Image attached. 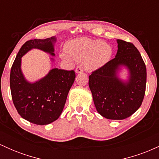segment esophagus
<instances>
[{"label":"esophagus","mask_w":159,"mask_h":159,"mask_svg":"<svg viewBox=\"0 0 159 159\" xmlns=\"http://www.w3.org/2000/svg\"><path fill=\"white\" fill-rule=\"evenodd\" d=\"M81 72H83V69H82L81 66H78L77 68L75 69V73L78 74V73H81Z\"/></svg>","instance_id":"esophagus-1"}]
</instances>
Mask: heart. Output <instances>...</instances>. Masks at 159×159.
I'll use <instances>...</instances> for the list:
<instances>
[{"mask_svg":"<svg viewBox=\"0 0 159 159\" xmlns=\"http://www.w3.org/2000/svg\"><path fill=\"white\" fill-rule=\"evenodd\" d=\"M66 53L61 54V57L66 61L74 59L83 61L86 70L94 72L103 67L110 61L113 49L109 43L87 37L77 38L67 42L65 45Z\"/></svg>","mask_w":159,"mask_h":159,"instance_id":"heart-1","label":"heart"}]
</instances>
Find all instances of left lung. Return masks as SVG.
Returning <instances> with one entry per match:
<instances>
[{
    "label": "left lung",
    "mask_w": 159,
    "mask_h": 159,
    "mask_svg": "<svg viewBox=\"0 0 159 159\" xmlns=\"http://www.w3.org/2000/svg\"><path fill=\"white\" fill-rule=\"evenodd\" d=\"M113 60L89 76V87L100 115L109 120H123L141 105L146 90L147 69L140 52L132 43L116 39ZM123 69L125 80L121 78Z\"/></svg>",
    "instance_id": "8db88e82"
}]
</instances>
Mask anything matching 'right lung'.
I'll return each instance as SVG.
<instances>
[{"mask_svg":"<svg viewBox=\"0 0 159 159\" xmlns=\"http://www.w3.org/2000/svg\"><path fill=\"white\" fill-rule=\"evenodd\" d=\"M56 36L31 39L21 46L12 64L10 84L13 104L23 119L36 125H48L59 118L73 84V70L52 69L43 78L31 82L21 70V57L32 49H39L54 57ZM54 62L53 57H50Z\"/></svg>","mask_w":159,"mask_h":159,"instance_id":"add662e5","label":"right lung"}]
</instances>
